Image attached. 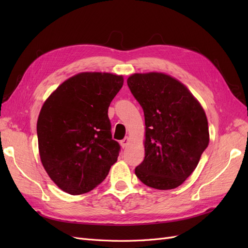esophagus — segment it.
<instances>
[{
  "label": "esophagus",
  "mask_w": 248,
  "mask_h": 248,
  "mask_svg": "<svg viewBox=\"0 0 248 248\" xmlns=\"http://www.w3.org/2000/svg\"><path fill=\"white\" fill-rule=\"evenodd\" d=\"M128 142H129V138L126 137L125 139H123L121 141H120V144H121L122 148H125L127 145H128Z\"/></svg>",
  "instance_id": "34e87169"
}]
</instances>
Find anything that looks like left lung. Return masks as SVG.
<instances>
[{
	"instance_id": "1",
	"label": "left lung",
	"mask_w": 248,
	"mask_h": 248,
	"mask_svg": "<svg viewBox=\"0 0 248 248\" xmlns=\"http://www.w3.org/2000/svg\"><path fill=\"white\" fill-rule=\"evenodd\" d=\"M144 110L145 159L136 175L155 189H174L196 170L209 144L204 109L182 82L158 72L127 79Z\"/></svg>"
}]
</instances>
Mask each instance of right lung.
I'll use <instances>...</instances> for the list:
<instances>
[{"label": "right lung", "instance_id": "right-lung-1", "mask_svg": "<svg viewBox=\"0 0 248 248\" xmlns=\"http://www.w3.org/2000/svg\"><path fill=\"white\" fill-rule=\"evenodd\" d=\"M123 82L122 76L82 72L44 102L37 121L40 159L63 191H91L117 161L121 147L111 138L108 110Z\"/></svg>", "mask_w": 248, "mask_h": 248}]
</instances>
